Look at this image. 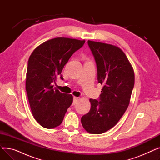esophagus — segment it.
<instances>
[{
  "instance_id": "obj_1",
  "label": "esophagus",
  "mask_w": 160,
  "mask_h": 160,
  "mask_svg": "<svg viewBox=\"0 0 160 160\" xmlns=\"http://www.w3.org/2000/svg\"><path fill=\"white\" fill-rule=\"evenodd\" d=\"M78 100V97H74L73 98V102H72L73 105H74L77 102Z\"/></svg>"
}]
</instances>
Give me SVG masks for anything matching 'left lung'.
<instances>
[{"instance_id": "obj_1", "label": "left lung", "mask_w": 160, "mask_h": 160, "mask_svg": "<svg viewBox=\"0 0 160 160\" xmlns=\"http://www.w3.org/2000/svg\"><path fill=\"white\" fill-rule=\"evenodd\" d=\"M88 43L97 64L98 83L103 87L98 100L89 99L90 111L81 122L88 132L100 134L113 128L127 110L135 77L120 48L89 40Z\"/></svg>"}]
</instances>
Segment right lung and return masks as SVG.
I'll use <instances>...</instances> for the list:
<instances>
[{
    "label": "right lung",
    "instance_id": "add662e5",
    "mask_svg": "<svg viewBox=\"0 0 160 160\" xmlns=\"http://www.w3.org/2000/svg\"><path fill=\"white\" fill-rule=\"evenodd\" d=\"M85 40L56 38L48 40L31 54L28 62L26 91L36 121L45 128H54L62 122L73 97L53 88L52 83L60 77L63 67Z\"/></svg>",
    "mask_w": 160,
    "mask_h": 160
}]
</instances>
